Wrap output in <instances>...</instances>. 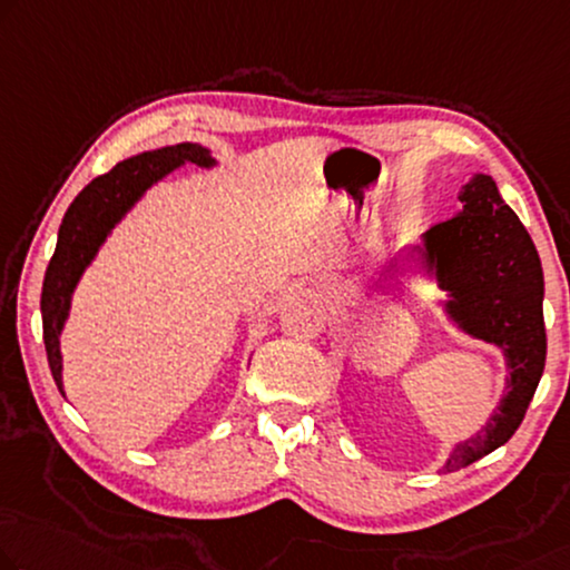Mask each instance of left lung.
<instances>
[{"instance_id": "obj_1", "label": "left lung", "mask_w": 570, "mask_h": 570, "mask_svg": "<svg viewBox=\"0 0 570 570\" xmlns=\"http://www.w3.org/2000/svg\"><path fill=\"white\" fill-rule=\"evenodd\" d=\"M461 209L406 248V261L440 292L443 312L463 335L497 345L504 353L507 392L494 414L473 438L455 443L443 473L465 469L502 448L514 435L546 368V320H542L540 256L520 217L509 209L487 174H473L458 194ZM394 261L384 271H392Z\"/></svg>"}]
</instances>
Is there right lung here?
Returning a JSON list of instances; mask_svg holds the SVG:
<instances>
[{
  "label": "right lung",
  "instance_id": "1",
  "mask_svg": "<svg viewBox=\"0 0 570 570\" xmlns=\"http://www.w3.org/2000/svg\"><path fill=\"white\" fill-rule=\"evenodd\" d=\"M184 164L212 168L217 160L199 142H178V146L138 153V156L120 160L109 174H101L83 186L79 197L66 209L63 223L58 227L56 253L48 263L40 294L48 366L61 394V333L68 312H71V296L81 282L83 271L91 266L109 233L122 223V217L142 199V194Z\"/></svg>",
  "mask_w": 570,
  "mask_h": 570
}]
</instances>
